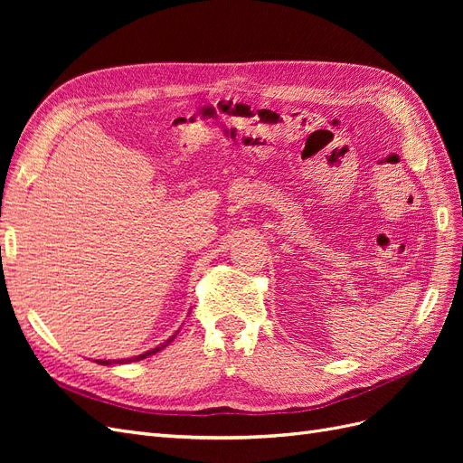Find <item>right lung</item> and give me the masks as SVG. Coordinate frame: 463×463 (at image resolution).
Segmentation results:
<instances>
[{"label": "right lung", "instance_id": "1", "mask_svg": "<svg viewBox=\"0 0 463 463\" xmlns=\"http://www.w3.org/2000/svg\"><path fill=\"white\" fill-rule=\"evenodd\" d=\"M177 335V332L174 334V335H170V338H167L165 342H162L160 345H156V347H152L150 352H145V354H141V355H137V357H128V359H114V361H102V359H98L96 363H100V365H111V363H131V361H141V359H146V357H150V355H154V354H158V352H162V349L165 347V345H170L172 342H174V338Z\"/></svg>", "mask_w": 463, "mask_h": 463}]
</instances>
